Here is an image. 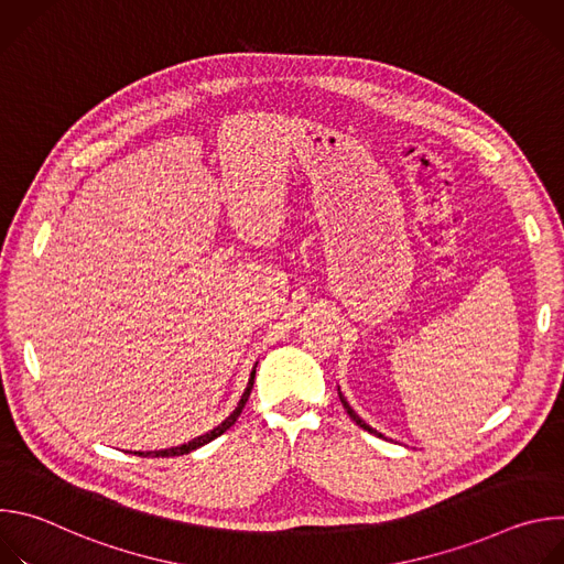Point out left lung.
I'll return each instance as SVG.
<instances>
[{
    "label": "left lung",
    "instance_id": "8db88e82",
    "mask_svg": "<svg viewBox=\"0 0 564 564\" xmlns=\"http://www.w3.org/2000/svg\"><path fill=\"white\" fill-rule=\"evenodd\" d=\"M339 399H341V404H344V409H346V413H348V415H350V420H352V422H355V424H357V426H359V429H364V431H368V433H372V435H377V437H383V435H381V433H377V431H375V429H370V426H368V424H366V422H364V420H361V417H359V415H357V413H355V411H352V409H350V404H348V401H346V397H344V394H341V390H339Z\"/></svg>",
    "mask_w": 564,
    "mask_h": 564
}]
</instances>
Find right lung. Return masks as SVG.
<instances>
[{
    "label": "right lung",
    "instance_id": "obj_1",
    "mask_svg": "<svg viewBox=\"0 0 564 564\" xmlns=\"http://www.w3.org/2000/svg\"><path fill=\"white\" fill-rule=\"evenodd\" d=\"M254 375H257V368L252 370V375H250V381H248V388H246V392H243V397H240V401H238V406H236V411L220 424V426H216L214 431H209V433H205V435H200V437H196V440H192L189 444H183V446H176V448H165V451H153V453H133V455H151V457H174V455H187V453H192V451H196L198 446H205L207 442H212V440H216L218 435H223L229 426H234V422L238 420V415L243 413V409H246V404H248V399H250V392H252V388H254Z\"/></svg>",
    "mask_w": 564,
    "mask_h": 564
}]
</instances>
